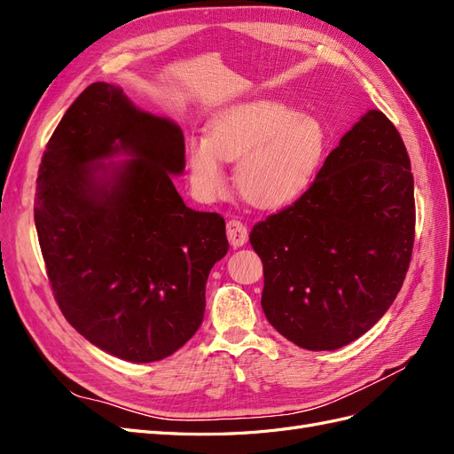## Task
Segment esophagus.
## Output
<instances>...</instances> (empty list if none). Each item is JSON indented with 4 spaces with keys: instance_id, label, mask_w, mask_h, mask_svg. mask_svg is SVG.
<instances>
[{
    "instance_id": "obj_1",
    "label": "esophagus",
    "mask_w": 454,
    "mask_h": 454,
    "mask_svg": "<svg viewBox=\"0 0 454 454\" xmlns=\"http://www.w3.org/2000/svg\"><path fill=\"white\" fill-rule=\"evenodd\" d=\"M227 239L232 248H240L248 240V229L239 219H229L227 222Z\"/></svg>"
}]
</instances>
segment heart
<instances>
[{"instance_id":"heart-1","label":"heart","mask_w":454,"mask_h":454,"mask_svg":"<svg viewBox=\"0 0 454 454\" xmlns=\"http://www.w3.org/2000/svg\"><path fill=\"white\" fill-rule=\"evenodd\" d=\"M327 132L322 122L278 100H248L215 114L208 138L187 145L191 187L202 200L225 191L223 160H239L237 187L259 208L299 199L322 168Z\"/></svg>"}]
</instances>
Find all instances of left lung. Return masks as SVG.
Returning <instances> with one entry per match:
<instances>
[{
  "label": "left lung",
  "mask_w": 454,
  "mask_h": 454,
  "mask_svg": "<svg viewBox=\"0 0 454 454\" xmlns=\"http://www.w3.org/2000/svg\"><path fill=\"white\" fill-rule=\"evenodd\" d=\"M270 325L307 350L362 337L402 290L415 242V185L400 132L379 109L342 136L292 206L254 225Z\"/></svg>",
  "instance_id": "left-lung-1"
}]
</instances>
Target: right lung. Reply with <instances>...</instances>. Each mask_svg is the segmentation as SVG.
<instances>
[{
	"label": "right lung",
	"mask_w": 454,
	"mask_h": 454,
	"mask_svg": "<svg viewBox=\"0 0 454 454\" xmlns=\"http://www.w3.org/2000/svg\"><path fill=\"white\" fill-rule=\"evenodd\" d=\"M119 153L133 159L101 160ZM184 132L92 83L67 107L39 164L34 219L54 299L77 332L134 364L168 358L197 333L225 219L191 210L172 184Z\"/></svg>",
	"instance_id": "add662e5"
}]
</instances>
